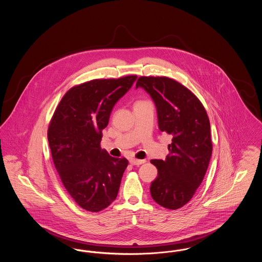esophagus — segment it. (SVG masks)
<instances>
[{"label":"esophagus","mask_w":262,"mask_h":262,"mask_svg":"<svg viewBox=\"0 0 262 262\" xmlns=\"http://www.w3.org/2000/svg\"><path fill=\"white\" fill-rule=\"evenodd\" d=\"M129 163H130L132 165H134V166H139V165L145 163V160H137V159L132 158V159H129Z\"/></svg>","instance_id":"1"}]
</instances>
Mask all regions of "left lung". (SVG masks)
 <instances>
[{"mask_svg": "<svg viewBox=\"0 0 262 262\" xmlns=\"http://www.w3.org/2000/svg\"><path fill=\"white\" fill-rule=\"evenodd\" d=\"M138 88L153 100L159 129L173 137L166 159L151 160L158 170L150 186L151 196L165 208H181L195 193L210 162L209 119L195 95L174 79L141 76Z\"/></svg>", "mask_w": 262, "mask_h": 262, "instance_id": "8db88e82", "label": "left lung"}]
</instances>
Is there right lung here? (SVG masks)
<instances>
[{
  "mask_svg": "<svg viewBox=\"0 0 262 262\" xmlns=\"http://www.w3.org/2000/svg\"><path fill=\"white\" fill-rule=\"evenodd\" d=\"M137 78L94 79L71 88L52 118L48 141L55 167L68 192L88 211L108 207L118 195L128 162L101 149L102 129Z\"/></svg>",
  "mask_w": 262,
  "mask_h": 262,
  "instance_id": "1",
  "label": "right lung"
}]
</instances>
